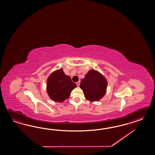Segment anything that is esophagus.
Masks as SVG:
<instances>
[{"instance_id":"1","label":"esophagus","mask_w":155,"mask_h":155,"mask_svg":"<svg viewBox=\"0 0 155 155\" xmlns=\"http://www.w3.org/2000/svg\"><path fill=\"white\" fill-rule=\"evenodd\" d=\"M76 84H77V85L78 86H79L80 84V81H78V82H76Z\"/></svg>"}]
</instances>
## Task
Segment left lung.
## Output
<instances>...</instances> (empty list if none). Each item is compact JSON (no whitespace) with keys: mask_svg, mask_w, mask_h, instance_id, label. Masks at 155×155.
<instances>
[{"mask_svg":"<svg viewBox=\"0 0 155 155\" xmlns=\"http://www.w3.org/2000/svg\"><path fill=\"white\" fill-rule=\"evenodd\" d=\"M107 82L105 78L95 70H90L81 81L80 87L84 97L90 101H98L106 93Z\"/></svg>","mask_w":155,"mask_h":155,"instance_id":"left-lung-1","label":"left lung"}]
</instances>
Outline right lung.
Segmentation results:
<instances>
[{"label":"right lung","instance_id":"obj_1","mask_svg":"<svg viewBox=\"0 0 155 155\" xmlns=\"http://www.w3.org/2000/svg\"><path fill=\"white\" fill-rule=\"evenodd\" d=\"M47 91L53 101L62 102L69 98L71 91L77 87L69 75L65 74L62 69L53 72L47 80Z\"/></svg>","mask_w":155,"mask_h":155}]
</instances>
